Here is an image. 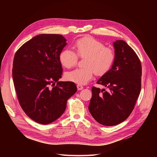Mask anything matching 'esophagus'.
<instances>
[{"instance_id":"34e87169","label":"esophagus","mask_w":157,"mask_h":157,"mask_svg":"<svg viewBox=\"0 0 157 157\" xmlns=\"http://www.w3.org/2000/svg\"><path fill=\"white\" fill-rule=\"evenodd\" d=\"M77 88H78V90H81L83 89V86L81 85H77Z\"/></svg>"}]
</instances>
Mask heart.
<instances>
[{
  "label": "heart",
  "instance_id": "1",
  "mask_svg": "<svg viewBox=\"0 0 157 157\" xmlns=\"http://www.w3.org/2000/svg\"><path fill=\"white\" fill-rule=\"evenodd\" d=\"M76 53L70 48L62 50L59 55L61 64L66 68L76 65L79 57L85 58L84 67L78 68L65 74L67 81L77 84H86L91 80L94 74L103 76L111 68L115 60L113 49L105 47V44L92 37H83L74 44Z\"/></svg>",
  "mask_w": 157,
  "mask_h": 157
}]
</instances>
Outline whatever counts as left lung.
<instances>
[{"mask_svg":"<svg viewBox=\"0 0 157 157\" xmlns=\"http://www.w3.org/2000/svg\"><path fill=\"white\" fill-rule=\"evenodd\" d=\"M115 60L111 69L97 82L108 88L93 86L88 109L101 125H117L132 112L141 88V61L124 40L113 43Z\"/></svg>","mask_w":157,"mask_h":157,"instance_id":"obj_1","label":"left lung"}]
</instances>
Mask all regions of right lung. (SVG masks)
Returning <instances> with one entry per match:
<instances>
[{
    "label": "right lung",
    "instance_id": "1",
    "mask_svg": "<svg viewBox=\"0 0 157 157\" xmlns=\"http://www.w3.org/2000/svg\"><path fill=\"white\" fill-rule=\"evenodd\" d=\"M66 44L62 35L40 34L23 44L14 57L13 78L20 105L40 124L60 117L77 91L73 82L58 81L63 71L59 55Z\"/></svg>",
    "mask_w": 157,
    "mask_h": 157
}]
</instances>
